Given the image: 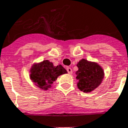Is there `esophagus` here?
I'll list each match as a JSON object with an SVG mask.
<instances>
[{"mask_svg": "<svg viewBox=\"0 0 128 128\" xmlns=\"http://www.w3.org/2000/svg\"><path fill=\"white\" fill-rule=\"evenodd\" d=\"M66 70H67V72H68V74H70V75H71V74H72V69H71V68L68 67V68H66Z\"/></svg>", "mask_w": 128, "mask_h": 128, "instance_id": "esophagus-1", "label": "esophagus"}]
</instances>
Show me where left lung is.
Instances as JSON below:
<instances>
[{
	"mask_svg": "<svg viewBox=\"0 0 128 128\" xmlns=\"http://www.w3.org/2000/svg\"><path fill=\"white\" fill-rule=\"evenodd\" d=\"M78 70L76 79L78 81V87L84 92H91L102 83L104 74L99 65L82 59L78 64Z\"/></svg>",
	"mask_w": 128,
	"mask_h": 128,
	"instance_id": "1",
	"label": "left lung"
}]
</instances>
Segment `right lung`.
Here are the masks:
<instances>
[{
	"mask_svg": "<svg viewBox=\"0 0 128 128\" xmlns=\"http://www.w3.org/2000/svg\"><path fill=\"white\" fill-rule=\"evenodd\" d=\"M30 78L40 88L48 90L51 88L53 82L58 76L66 73V70L62 65L54 66L52 62L44 60L34 65L30 70Z\"/></svg>",
	"mask_w": 128,
	"mask_h": 128,
	"instance_id": "obj_1",
	"label": "right lung"
}]
</instances>
